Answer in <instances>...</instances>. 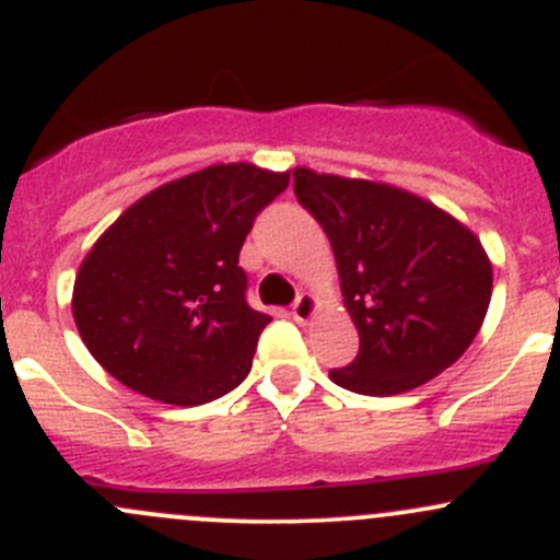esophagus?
<instances>
[{"mask_svg": "<svg viewBox=\"0 0 560 560\" xmlns=\"http://www.w3.org/2000/svg\"><path fill=\"white\" fill-rule=\"evenodd\" d=\"M316 308H319V301H316L312 292H303V295L295 301V306H292V319L306 325V322L314 319Z\"/></svg>", "mask_w": 560, "mask_h": 560, "instance_id": "esophagus-1", "label": "esophagus"}]
</instances>
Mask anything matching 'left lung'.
I'll list each match as a JSON object with an SVG mask.
<instances>
[{
    "mask_svg": "<svg viewBox=\"0 0 560 560\" xmlns=\"http://www.w3.org/2000/svg\"><path fill=\"white\" fill-rule=\"evenodd\" d=\"M295 195L336 254L360 352L332 369L360 395L415 389L455 363L482 327L493 268L477 235L431 200L380 184L295 167Z\"/></svg>",
    "mask_w": 560,
    "mask_h": 560,
    "instance_id": "1",
    "label": "left lung"
}]
</instances>
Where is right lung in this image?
Returning <instances> with one entry per match:
<instances>
[{
	"label": "right lung",
	"instance_id": "1",
	"mask_svg": "<svg viewBox=\"0 0 560 560\" xmlns=\"http://www.w3.org/2000/svg\"><path fill=\"white\" fill-rule=\"evenodd\" d=\"M287 184L290 173L248 162L211 165L140 197L100 235L78 268L72 316L113 380L173 406L246 380L270 316L246 303L238 254Z\"/></svg>",
	"mask_w": 560,
	"mask_h": 560
}]
</instances>
